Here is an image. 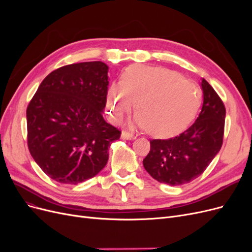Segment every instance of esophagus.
I'll list each match as a JSON object with an SVG mask.
<instances>
[{"instance_id": "34e87169", "label": "esophagus", "mask_w": 252, "mask_h": 252, "mask_svg": "<svg viewBox=\"0 0 252 252\" xmlns=\"http://www.w3.org/2000/svg\"><path fill=\"white\" fill-rule=\"evenodd\" d=\"M121 138L123 140H133L135 139V135L131 132H128V131H122L121 134Z\"/></svg>"}]
</instances>
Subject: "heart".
Returning <instances> with one entry per match:
<instances>
[{"label": "heart", "mask_w": 252, "mask_h": 252, "mask_svg": "<svg viewBox=\"0 0 252 252\" xmlns=\"http://www.w3.org/2000/svg\"><path fill=\"white\" fill-rule=\"evenodd\" d=\"M135 101L139 112L131 125L169 136L184 130L195 119L202 91L194 82L168 68L132 65L122 73L121 86L112 84L108 88L106 108L112 121L121 122Z\"/></svg>", "instance_id": "heart-1"}]
</instances>
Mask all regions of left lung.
I'll use <instances>...</instances> for the list:
<instances>
[{"instance_id":"obj_1","label":"left lung","mask_w":252,"mask_h":252,"mask_svg":"<svg viewBox=\"0 0 252 252\" xmlns=\"http://www.w3.org/2000/svg\"><path fill=\"white\" fill-rule=\"evenodd\" d=\"M203 106L186 131L168 140H151L144 168L159 183L179 186L204 172L223 144L226 109L210 84L202 79Z\"/></svg>"}]
</instances>
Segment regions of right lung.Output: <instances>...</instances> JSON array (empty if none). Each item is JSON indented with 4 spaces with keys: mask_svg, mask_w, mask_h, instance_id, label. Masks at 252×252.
Listing matches in <instances>:
<instances>
[{
    "mask_svg": "<svg viewBox=\"0 0 252 252\" xmlns=\"http://www.w3.org/2000/svg\"><path fill=\"white\" fill-rule=\"evenodd\" d=\"M108 84V66L95 61L58 68L37 88L26 111L27 143L50 179L75 185L107 164L121 136L103 118Z\"/></svg>",
    "mask_w": 252,
    "mask_h": 252,
    "instance_id": "add662e5",
    "label": "right lung"
}]
</instances>
